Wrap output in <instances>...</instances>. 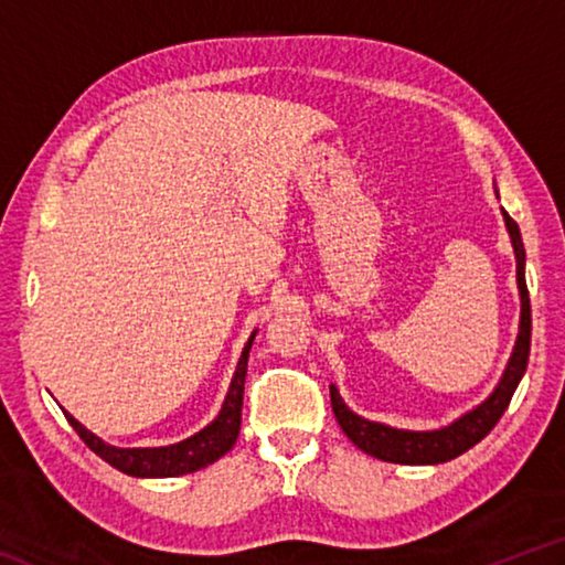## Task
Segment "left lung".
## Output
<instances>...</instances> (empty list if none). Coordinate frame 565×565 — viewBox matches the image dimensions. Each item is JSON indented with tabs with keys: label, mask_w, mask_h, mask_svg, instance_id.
<instances>
[{
	"label": "left lung",
	"mask_w": 565,
	"mask_h": 565,
	"mask_svg": "<svg viewBox=\"0 0 565 565\" xmlns=\"http://www.w3.org/2000/svg\"><path fill=\"white\" fill-rule=\"evenodd\" d=\"M505 226H509L511 244L515 252V274H519V289H521V331L515 339L513 356L505 366V374L501 384L495 386L493 394L483 401L481 406L468 411L466 416L454 420L451 426L441 428V431H398V428L381 426L374 420H366L353 414L343 404L337 386H331V408L337 416L341 431L347 434L353 446H359L363 454L381 458L388 463H406V466H428V463H446L451 458L466 454L473 448L481 438L493 431L499 424L503 411L509 408L513 391L519 388V381L529 366V351H531V301H529V286H525L523 276V262L525 248L519 232V224L513 222L509 212H503Z\"/></svg>",
	"instance_id": "left-lung-1"
}]
</instances>
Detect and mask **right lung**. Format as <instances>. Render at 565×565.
Returning <instances> with one entry per match:
<instances>
[{"label": "right lung", "instance_id": "1", "mask_svg": "<svg viewBox=\"0 0 565 565\" xmlns=\"http://www.w3.org/2000/svg\"><path fill=\"white\" fill-rule=\"evenodd\" d=\"M252 341H254V333L242 351V359H238L236 374L232 379V386H228V394L222 411H218V416L204 428V431L186 438V441L164 446V448H114L99 441L94 434H89L87 428L66 414V411L64 416L72 424L74 431L79 434L82 441L121 473L141 476V478H169V476L199 471V468L214 463L216 458H222L226 451H232V446L236 444L238 428H242L244 379H246V361H248V351H252Z\"/></svg>", "mask_w": 565, "mask_h": 565}]
</instances>
